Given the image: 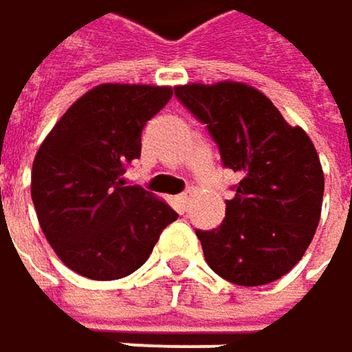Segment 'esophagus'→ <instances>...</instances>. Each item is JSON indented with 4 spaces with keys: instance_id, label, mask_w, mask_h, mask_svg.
<instances>
[{
    "instance_id": "obj_1",
    "label": "esophagus",
    "mask_w": 352,
    "mask_h": 352,
    "mask_svg": "<svg viewBox=\"0 0 352 352\" xmlns=\"http://www.w3.org/2000/svg\"><path fill=\"white\" fill-rule=\"evenodd\" d=\"M188 201H190V190H186V192H182L180 197H178V203L186 209L188 207Z\"/></svg>"
}]
</instances>
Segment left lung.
Wrapping results in <instances>:
<instances>
[{
    "label": "left lung",
    "instance_id": "8db88e82",
    "mask_svg": "<svg viewBox=\"0 0 352 352\" xmlns=\"http://www.w3.org/2000/svg\"><path fill=\"white\" fill-rule=\"evenodd\" d=\"M174 94L207 126L223 168L240 174L221 226L197 230L205 261L242 287L280 278L301 261L320 221L324 172L311 139L246 84H188Z\"/></svg>",
    "mask_w": 352,
    "mask_h": 352
}]
</instances>
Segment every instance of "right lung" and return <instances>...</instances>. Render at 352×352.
I'll return each mask as SVG.
<instances>
[{
	"label": "right lung",
	"mask_w": 352,
	"mask_h": 352,
	"mask_svg": "<svg viewBox=\"0 0 352 352\" xmlns=\"http://www.w3.org/2000/svg\"><path fill=\"white\" fill-rule=\"evenodd\" d=\"M172 98L160 86L102 84L61 116L32 164V203L57 256L94 280L145 263L176 211L122 174L141 155V133Z\"/></svg>",
	"instance_id": "add662e5"
}]
</instances>
